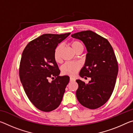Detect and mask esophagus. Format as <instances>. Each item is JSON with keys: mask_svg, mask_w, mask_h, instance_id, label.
<instances>
[{"mask_svg": "<svg viewBox=\"0 0 133 133\" xmlns=\"http://www.w3.org/2000/svg\"><path fill=\"white\" fill-rule=\"evenodd\" d=\"M70 80L71 82H75V81H76V79L74 77H70Z\"/></svg>", "mask_w": 133, "mask_h": 133, "instance_id": "esophagus-1", "label": "esophagus"}]
</instances>
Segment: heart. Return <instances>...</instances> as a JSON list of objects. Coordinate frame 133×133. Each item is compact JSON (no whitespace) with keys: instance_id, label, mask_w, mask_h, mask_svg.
Here are the masks:
<instances>
[{"instance_id":"obj_1","label":"heart","mask_w":133,"mask_h":133,"mask_svg":"<svg viewBox=\"0 0 133 133\" xmlns=\"http://www.w3.org/2000/svg\"><path fill=\"white\" fill-rule=\"evenodd\" d=\"M70 46L74 51H76L77 49L83 48L82 43L77 40H73L70 42ZM62 45H58L54 51V58L56 62H60L62 60ZM81 64L78 62H69L65 63L62 67V71L63 74L66 75L74 76L77 73L78 70L80 69Z\"/></svg>"}]
</instances>
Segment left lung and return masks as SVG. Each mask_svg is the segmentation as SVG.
I'll return each mask as SVG.
<instances>
[{
  "mask_svg": "<svg viewBox=\"0 0 133 133\" xmlns=\"http://www.w3.org/2000/svg\"><path fill=\"white\" fill-rule=\"evenodd\" d=\"M71 37L83 42L87 53L81 77H90L88 83L76 80V97L81 104L90 109L102 106L111 96L118 74V63L108 40L91 30L82 31Z\"/></svg>",
  "mask_w": 133,
  "mask_h": 133,
  "instance_id": "left-lung-1",
  "label": "left lung"
}]
</instances>
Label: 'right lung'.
<instances>
[{"label":"right lung","instance_id":"1","mask_svg":"<svg viewBox=\"0 0 133 133\" xmlns=\"http://www.w3.org/2000/svg\"><path fill=\"white\" fill-rule=\"evenodd\" d=\"M70 34L42 35L29 42L22 53L20 79L29 100L41 111H51L59 106L69 82L68 76H58L54 51ZM53 77L55 79L49 82Z\"/></svg>","mask_w":133,"mask_h":133}]
</instances>
